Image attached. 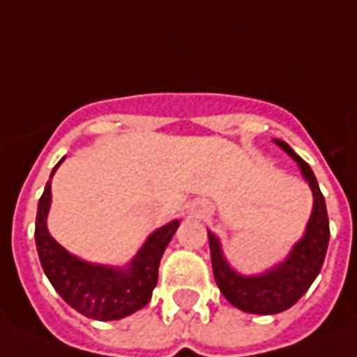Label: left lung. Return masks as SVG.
I'll return each instance as SVG.
<instances>
[{
  "mask_svg": "<svg viewBox=\"0 0 357 357\" xmlns=\"http://www.w3.org/2000/svg\"><path fill=\"white\" fill-rule=\"evenodd\" d=\"M273 143L296 162L303 181L313 192V210L302 238L292 245L283 261L264 272L248 275L229 264L220 238L208 231L210 259L220 291L234 307L253 314H275L292 307L319 275L330 242L328 210L313 169L284 141L273 139Z\"/></svg>",
  "mask_w": 357,
  "mask_h": 357,
  "instance_id": "left-lung-1",
  "label": "left lung"
}]
</instances>
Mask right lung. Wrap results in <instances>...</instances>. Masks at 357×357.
I'll list each match as a JSON object with an SVG mask.
<instances>
[{
  "label": "right lung",
  "instance_id": "add662e5",
  "mask_svg": "<svg viewBox=\"0 0 357 357\" xmlns=\"http://www.w3.org/2000/svg\"><path fill=\"white\" fill-rule=\"evenodd\" d=\"M63 160L65 158H61L52 171L43 197L38 201L35 244L43 270L57 294L87 319L102 322L124 319L151 302L154 287L158 283L160 261L181 222L173 220L153 231L124 266L79 259L65 250L48 231L52 176Z\"/></svg>",
  "mask_w": 357,
  "mask_h": 357
}]
</instances>
